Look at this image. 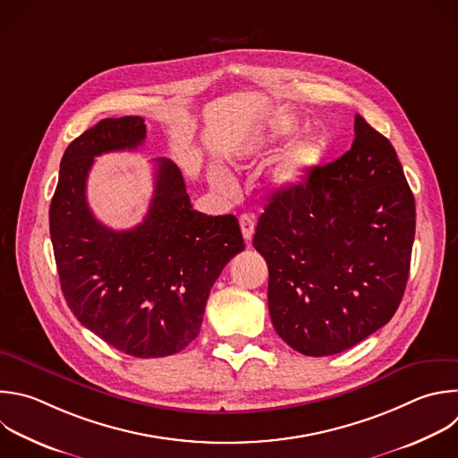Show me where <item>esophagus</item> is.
I'll use <instances>...</instances> for the list:
<instances>
[{"label":"esophagus","mask_w":458,"mask_h":458,"mask_svg":"<svg viewBox=\"0 0 458 458\" xmlns=\"http://www.w3.org/2000/svg\"><path fill=\"white\" fill-rule=\"evenodd\" d=\"M239 225H241V230H242V237L246 242L251 241L253 237V232H255V223H253V217L248 216V214H242L239 217Z\"/></svg>","instance_id":"34e87169"}]
</instances>
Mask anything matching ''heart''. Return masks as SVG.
Listing matches in <instances>:
<instances>
[{"mask_svg":"<svg viewBox=\"0 0 458 458\" xmlns=\"http://www.w3.org/2000/svg\"><path fill=\"white\" fill-rule=\"evenodd\" d=\"M303 129L301 120L293 113H278L253 129L244 136L237 145L233 155L235 158L257 157L266 150L282 147L284 143L296 138ZM327 143L320 136H306L293 143L284 155L278 158L275 167L266 178V187L273 194H291L300 187L306 185L311 176L326 164ZM214 185L225 192H233V180L225 171L212 173Z\"/></svg>","mask_w":458,"mask_h":458,"instance_id":"obj_1","label":"heart"}]
</instances>
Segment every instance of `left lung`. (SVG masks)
<instances>
[{
    "mask_svg": "<svg viewBox=\"0 0 458 458\" xmlns=\"http://www.w3.org/2000/svg\"><path fill=\"white\" fill-rule=\"evenodd\" d=\"M342 158L275 194L253 235L276 335L306 356L344 352L381 329L404 294L415 199L392 143L354 118Z\"/></svg>",
    "mask_w": 458,
    "mask_h": 458,
    "instance_id": "left-lung-1",
    "label": "left lung"
}]
</instances>
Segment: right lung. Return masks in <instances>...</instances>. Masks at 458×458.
<instances>
[{"instance_id":"add662e5","label":"right lung","mask_w":458,"mask_h":458,"mask_svg":"<svg viewBox=\"0 0 458 458\" xmlns=\"http://www.w3.org/2000/svg\"><path fill=\"white\" fill-rule=\"evenodd\" d=\"M141 116L104 118L64 150L50 205V237L61 289L77 320L134 358L183 351L201 329L210 289L244 250L235 216L192 208L178 165L157 160L155 194L143 221L111 230L86 201L95 157L145 140Z\"/></svg>"}]
</instances>
